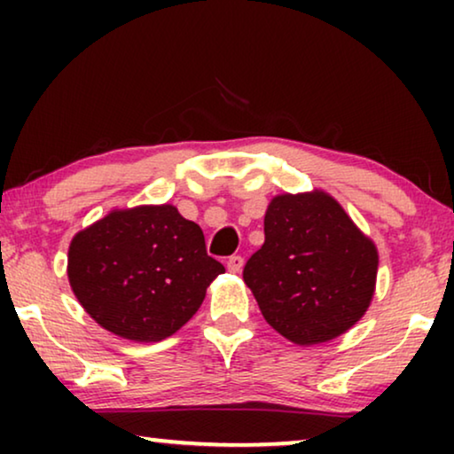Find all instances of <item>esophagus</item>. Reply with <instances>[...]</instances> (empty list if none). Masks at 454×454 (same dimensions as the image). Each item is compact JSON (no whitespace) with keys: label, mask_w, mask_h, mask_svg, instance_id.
I'll list each match as a JSON object with an SVG mask.
<instances>
[{"label":"esophagus","mask_w":454,"mask_h":454,"mask_svg":"<svg viewBox=\"0 0 454 454\" xmlns=\"http://www.w3.org/2000/svg\"><path fill=\"white\" fill-rule=\"evenodd\" d=\"M244 269V258L241 256H231L227 260V270L229 272H241Z\"/></svg>","instance_id":"obj_1"}]
</instances>
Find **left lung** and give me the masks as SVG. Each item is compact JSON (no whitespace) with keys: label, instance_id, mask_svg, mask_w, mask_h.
I'll return each instance as SVG.
<instances>
[{"label":"left lung","instance_id":"1","mask_svg":"<svg viewBox=\"0 0 454 454\" xmlns=\"http://www.w3.org/2000/svg\"><path fill=\"white\" fill-rule=\"evenodd\" d=\"M378 250L343 207L322 190L278 194L264 215V244L244 281L264 320L295 345L349 331L370 308Z\"/></svg>","mask_w":454,"mask_h":454}]
</instances>
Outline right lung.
Listing matches in <instances>:
<instances>
[{"label":"right lung","instance_id":"right-lung-1","mask_svg":"<svg viewBox=\"0 0 454 454\" xmlns=\"http://www.w3.org/2000/svg\"><path fill=\"white\" fill-rule=\"evenodd\" d=\"M225 266L173 204L115 208L72 238L70 287L97 325L134 343L177 333Z\"/></svg>","mask_w":454,"mask_h":454}]
</instances>
